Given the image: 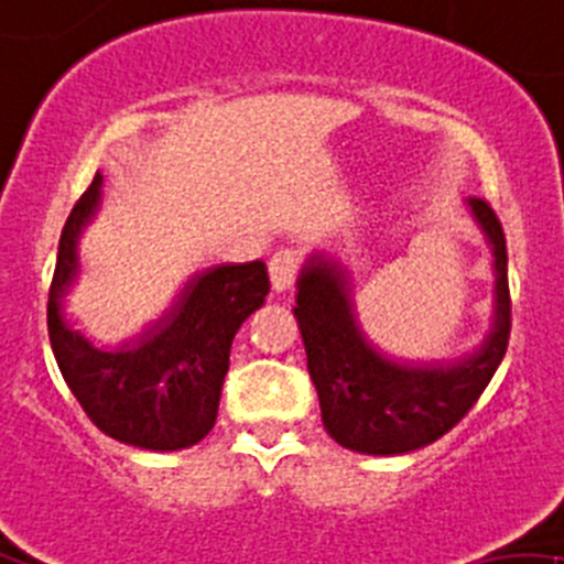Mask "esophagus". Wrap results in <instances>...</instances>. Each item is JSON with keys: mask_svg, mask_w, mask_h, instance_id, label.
Instances as JSON below:
<instances>
[{"mask_svg": "<svg viewBox=\"0 0 564 564\" xmlns=\"http://www.w3.org/2000/svg\"><path fill=\"white\" fill-rule=\"evenodd\" d=\"M269 274L276 293L290 290L295 282V274H299V254H295L293 249H280V252H274L269 260Z\"/></svg>", "mask_w": 564, "mask_h": 564, "instance_id": "1", "label": "esophagus"}]
</instances>
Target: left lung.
Segmentation results:
<instances>
[{
	"mask_svg": "<svg viewBox=\"0 0 564 564\" xmlns=\"http://www.w3.org/2000/svg\"><path fill=\"white\" fill-rule=\"evenodd\" d=\"M467 206L491 247L495 315L473 352L443 361H408L382 352L358 321L352 276L328 252L301 269L293 315L306 347V369L321 399L323 426L341 448L399 456L423 448L456 426L478 402L508 350V252L497 214L480 197Z\"/></svg>",
	"mask_w": 564,
	"mask_h": 564,
	"instance_id": "1",
	"label": "left lung"
}]
</instances>
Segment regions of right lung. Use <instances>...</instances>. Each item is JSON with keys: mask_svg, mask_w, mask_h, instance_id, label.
<instances>
[{"mask_svg": "<svg viewBox=\"0 0 564 564\" xmlns=\"http://www.w3.org/2000/svg\"><path fill=\"white\" fill-rule=\"evenodd\" d=\"M102 203L97 171L69 212L48 293V336L62 377L100 432L143 451H182L214 429L230 345L269 295L263 260L195 271L156 321L119 345H97L67 317L78 243Z\"/></svg>", "mask_w": 564, "mask_h": 564, "instance_id": "right-lung-1", "label": "right lung"}]
</instances>
